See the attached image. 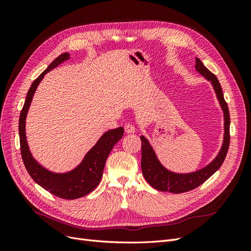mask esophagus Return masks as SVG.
I'll return each instance as SVG.
<instances>
[{"label": "esophagus", "mask_w": 251, "mask_h": 251, "mask_svg": "<svg viewBox=\"0 0 251 251\" xmlns=\"http://www.w3.org/2000/svg\"><path fill=\"white\" fill-rule=\"evenodd\" d=\"M125 131H126V133H127V134H132V133H135L136 128H135V126H134L132 124H126V125L125 126Z\"/></svg>", "instance_id": "esophagus-1"}]
</instances>
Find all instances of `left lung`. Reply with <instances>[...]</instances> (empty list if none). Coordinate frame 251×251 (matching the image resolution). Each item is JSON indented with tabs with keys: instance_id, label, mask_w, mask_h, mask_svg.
I'll return each instance as SVG.
<instances>
[{
	"instance_id": "8db88e82",
	"label": "left lung",
	"mask_w": 251,
	"mask_h": 251,
	"mask_svg": "<svg viewBox=\"0 0 251 251\" xmlns=\"http://www.w3.org/2000/svg\"><path fill=\"white\" fill-rule=\"evenodd\" d=\"M196 70L198 71L202 76H204L214 87L217 98L219 100L224 115V138L221 150H220L217 157L209 164L204 168L187 174L174 173L165 169L164 166L158 160L155 154V151L151 148L149 140L140 136L141 139V170L143 177L149 182L151 186L158 189L160 192H170L174 194H180L189 192L192 189L200 186L209 177H211L222 165L226 157L227 151L229 147V126L230 117L228 105H227L224 95L222 92L221 85L215 74H212L206 67H205L201 60L196 57Z\"/></svg>"
}]
</instances>
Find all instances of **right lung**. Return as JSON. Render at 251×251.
I'll return each mask as SVG.
<instances>
[{
  "label": "right lung",
  "instance_id": "1",
  "mask_svg": "<svg viewBox=\"0 0 251 251\" xmlns=\"http://www.w3.org/2000/svg\"><path fill=\"white\" fill-rule=\"evenodd\" d=\"M69 58L70 54L68 52L60 54L32 82L27 93L24 107H23L21 111L19 134L23 162H24L25 168L31 178L44 189H46V191L58 197V198L73 200L81 198V197L90 194L100 184L105 161H107V158L114 146L123 137L124 127L119 126L117 128H113V130L105 132L98 139L95 146L83 157L82 161L70 172L53 173L45 169L40 163H37L31 153H30L27 143L25 130L27 113L30 103L32 101L35 90L44 78L45 74L54 69L58 65L66 62Z\"/></svg>",
  "mask_w": 251,
  "mask_h": 251
}]
</instances>
